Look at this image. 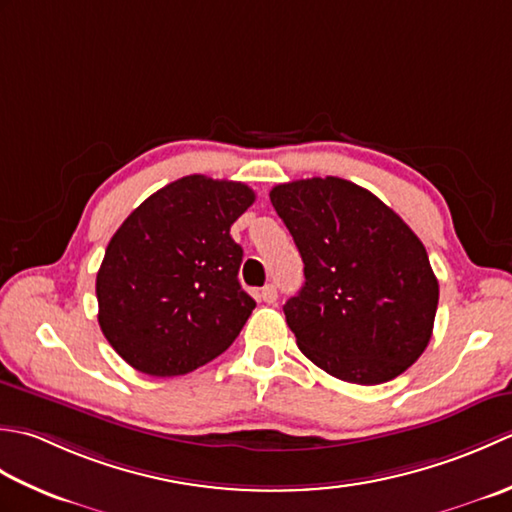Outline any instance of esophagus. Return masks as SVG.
I'll use <instances>...</instances> for the list:
<instances>
[{
  "instance_id": "1",
  "label": "esophagus",
  "mask_w": 512,
  "mask_h": 512,
  "mask_svg": "<svg viewBox=\"0 0 512 512\" xmlns=\"http://www.w3.org/2000/svg\"><path fill=\"white\" fill-rule=\"evenodd\" d=\"M260 298H263L267 305H274L276 298H278V289L276 285H265L263 289H260Z\"/></svg>"
}]
</instances>
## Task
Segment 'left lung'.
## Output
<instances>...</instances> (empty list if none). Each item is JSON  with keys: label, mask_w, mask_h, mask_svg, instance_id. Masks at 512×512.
<instances>
[{"label": "left lung", "mask_w": 512, "mask_h": 512, "mask_svg": "<svg viewBox=\"0 0 512 512\" xmlns=\"http://www.w3.org/2000/svg\"><path fill=\"white\" fill-rule=\"evenodd\" d=\"M269 198L305 263V285L283 307L298 349L344 382L398 378L429 344L440 300L420 238L338 176L276 185Z\"/></svg>", "instance_id": "left-lung-1"}]
</instances>
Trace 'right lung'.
Here are the masks:
<instances>
[{"instance_id":"1","label":"right lung","mask_w":512,"mask_h":512,"mask_svg":"<svg viewBox=\"0 0 512 512\" xmlns=\"http://www.w3.org/2000/svg\"><path fill=\"white\" fill-rule=\"evenodd\" d=\"M254 201L245 183L192 174L114 232L97 274L99 327L130 367L183 375L236 340L256 302L238 283L243 247L229 227Z\"/></svg>"}]
</instances>
